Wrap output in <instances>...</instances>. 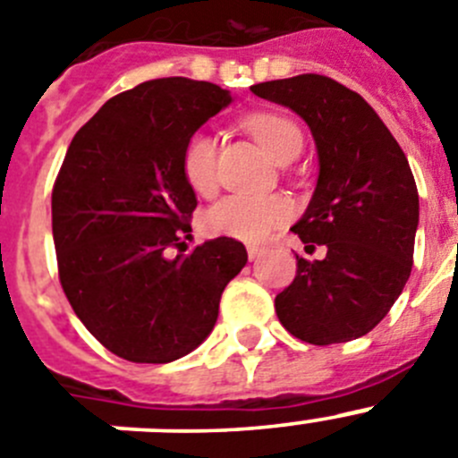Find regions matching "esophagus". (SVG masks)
<instances>
[{"mask_svg":"<svg viewBox=\"0 0 458 458\" xmlns=\"http://www.w3.org/2000/svg\"><path fill=\"white\" fill-rule=\"evenodd\" d=\"M262 255H264L262 246H249V258L250 259H258V258H262Z\"/></svg>","mask_w":458,"mask_h":458,"instance_id":"1","label":"esophagus"}]
</instances>
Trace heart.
<instances>
[{"label":"heart","instance_id":"1","mask_svg":"<svg viewBox=\"0 0 458 458\" xmlns=\"http://www.w3.org/2000/svg\"><path fill=\"white\" fill-rule=\"evenodd\" d=\"M243 123L276 162H284L296 151L301 153L302 132L292 119L273 113H258L243 119ZM181 166L187 185L196 194H215L219 185L215 138L205 131H196L182 148ZM292 212V203L280 194H230L216 200L205 212L203 225L216 237L262 242L277 225L284 224Z\"/></svg>","mask_w":458,"mask_h":458}]
</instances>
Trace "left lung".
I'll list each match as a JSON object with an SVG mask.
<instances>
[{"mask_svg": "<svg viewBox=\"0 0 458 458\" xmlns=\"http://www.w3.org/2000/svg\"><path fill=\"white\" fill-rule=\"evenodd\" d=\"M250 89L305 119L318 153L314 196L292 230L305 249L327 253L314 262L296 255V277L276 296L277 318L314 345L369 335L411 276L418 187L407 156L364 97L327 76Z\"/></svg>", "mask_w": 458, "mask_h": 458, "instance_id": "8db88e82", "label": "left lung"}]
</instances>
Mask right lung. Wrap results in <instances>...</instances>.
<instances>
[{"instance_id":"add662e5","label":"right lung","mask_w":458,"mask_h":458,"mask_svg":"<svg viewBox=\"0 0 458 458\" xmlns=\"http://www.w3.org/2000/svg\"><path fill=\"white\" fill-rule=\"evenodd\" d=\"M230 101L208 81L140 83L76 132L58 171L51 228L63 292L89 335L128 361L169 364L199 348L249 262L233 237L171 258L187 249L196 208L182 148Z\"/></svg>"}]
</instances>
